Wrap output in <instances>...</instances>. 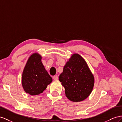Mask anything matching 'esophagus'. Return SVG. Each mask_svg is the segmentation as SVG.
<instances>
[{
  "mask_svg": "<svg viewBox=\"0 0 122 122\" xmlns=\"http://www.w3.org/2000/svg\"><path fill=\"white\" fill-rule=\"evenodd\" d=\"M53 79H54L55 80H58V76H57V75L54 76V77H53Z\"/></svg>",
  "mask_w": 122,
  "mask_h": 122,
  "instance_id": "obj_1",
  "label": "esophagus"
}]
</instances>
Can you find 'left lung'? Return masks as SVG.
Wrapping results in <instances>:
<instances>
[{
  "instance_id": "left-lung-1",
  "label": "left lung",
  "mask_w": 122,
  "mask_h": 122,
  "mask_svg": "<svg viewBox=\"0 0 122 122\" xmlns=\"http://www.w3.org/2000/svg\"><path fill=\"white\" fill-rule=\"evenodd\" d=\"M59 78L64 87L67 98L74 102L82 101L88 97L94 85V78L88 64L77 54L71 56Z\"/></svg>"
}]
</instances>
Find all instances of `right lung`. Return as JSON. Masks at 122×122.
<instances>
[{
  "label": "right lung",
  "instance_id": "right-lung-1",
  "mask_svg": "<svg viewBox=\"0 0 122 122\" xmlns=\"http://www.w3.org/2000/svg\"><path fill=\"white\" fill-rule=\"evenodd\" d=\"M41 56L37 53L31 55L23 71L21 83L24 91L31 95L43 93L52 82L41 61Z\"/></svg>",
  "mask_w": 122,
  "mask_h": 122
}]
</instances>
